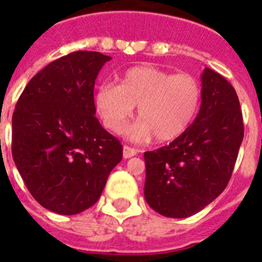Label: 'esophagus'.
<instances>
[{
    "mask_svg": "<svg viewBox=\"0 0 262 262\" xmlns=\"http://www.w3.org/2000/svg\"><path fill=\"white\" fill-rule=\"evenodd\" d=\"M136 154H138V151H136L135 148H131V147H128V145H124V147H123V157H124V159H129V157L135 156Z\"/></svg>",
    "mask_w": 262,
    "mask_h": 262,
    "instance_id": "esophagus-1",
    "label": "esophagus"
}]
</instances>
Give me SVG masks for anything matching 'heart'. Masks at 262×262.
<instances>
[{"label": "heart", "mask_w": 262, "mask_h": 262, "mask_svg": "<svg viewBox=\"0 0 262 262\" xmlns=\"http://www.w3.org/2000/svg\"><path fill=\"white\" fill-rule=\"evenodd\" d=\"M202 86L190 73H172L155 67H134L97 89L94 106L108 129L119 133L138 105L139 120L124 129L128 138L160 142L174 140L195 119Z\"/></svg>", "instance_id": "1"}]
</instances>
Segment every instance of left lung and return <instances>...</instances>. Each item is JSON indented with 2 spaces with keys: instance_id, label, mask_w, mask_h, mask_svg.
<instances>
[{
  "instance_id": "obj_1",
  "label": "left lung",
  "mask_w": 262,
  "mask_h": 262,
  "mask_svg": "<svg viewBox=\"0 0 262 262\" xmlns=\"http://www.w3.org/2000/svg\"><path fill=\"white\" fill-rule=\"evenodd\" d=\"M201 78L202 103L193 124L169 145L144 152V198L164 216H191L222 194L244 136L232 85L210 68Z\"/></svg>"
}]
</instances>
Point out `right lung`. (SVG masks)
Instances as JSON below:
<instances>
[{
	"instance_id": "add662e5",
	"label": "right lung",
	"mask_w": 262,
	"mask_h": 262,
	"mask_svg": "<svg viewBox=\"0 0 262 262\" xmlns=\"http://www.w3.org/2000/svg\"><path fill=\"white\" fill-rule=\"evenodd\" d=\"M110 56L77 51L50 62L26 85L13 114L11 154L45 209L80 214L98 201L123 147L96 118L94 84Z\"/></svg>"
}]
</instances>
